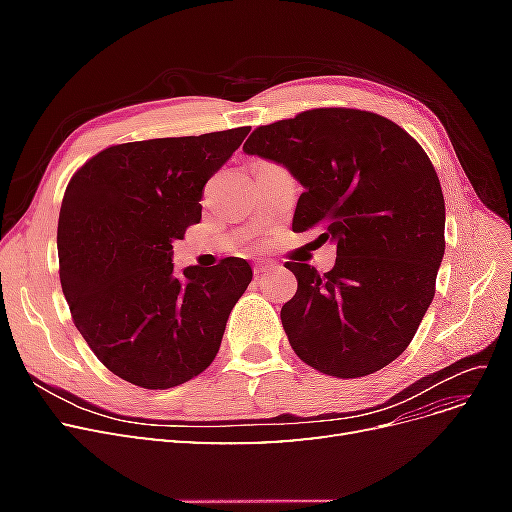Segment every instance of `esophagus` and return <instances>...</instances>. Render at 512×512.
I'll use <instances>...</instances> for the list:
<instances>
[{
	"label": "esophagus",
	"instance_id": "1",
	"mask_svg": "<svg viewBox=\"0 0 512 512\" xmlns=\"http://www.w3.org/2000/svg\"><path fill=\"white\" fill-rule=\"evenodd\" d=\"M271 267H273V262H269V260H256L254 262V275L262 277Z\"/></svg>",
	"mask_w": 512,
	"mask_h": 512
}]
</instances>
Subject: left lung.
<instances>
[{
	"instance_id": "left-lung-1",
	"label": "left lung",
	"mask_w": 512,
	"mask_h": 512,
	"mask_svg": "<svg viewBox=\"0 0 512 512\" xmlns=\"http://www.w3.org/2000/svg\"><path fill=\"white\" fill-rule=\"evenodd\" d=\"M243 151L303 185L292 230L337 243L331 271L286 262L299 282L282 324L301 361L361 378L408 348L436 292L444 196L423 147L382 115L314 108L256 128Z\"/></svg>"
}]
</instances>
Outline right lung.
Masks as SVG:
<instances>
[{
  "instance_id": "right-lung-1",
  "label": "right lung",
  "mask_w": 512,
  "mask_h": 512,
  "mask_svg": "<svg viewBox=\"0 0 512 512\" xmlns=\"http://www.w3.org/2000/svg\"><path fill=\"white\" fill-rule=\"evenodd\" d=\"M250 128L113 145L70 179L57 224L72 320L115 376L173 389L205 371L252 282L243 258L173 271V243L200 222L205 183Z\"/></svg>"
}]
</instances>
